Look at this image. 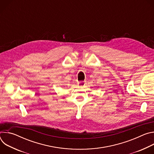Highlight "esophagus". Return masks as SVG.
<instances>
[{
    "label": "esophagus",
    "mask_w": 154,
    "mask_h": 154,
    "mask_svg": "<svg viewBox=\"0 0 154 154\" xmlns=\"http://www.w3.org/2000/svg\"><path fill=\"white\" fill-rule=\"evenodd\" d=\"M78 86L80 88H83L85 86V82H80L78 83Z\"/></svg>",
    "instance_id": "1"
}]
</instances>
